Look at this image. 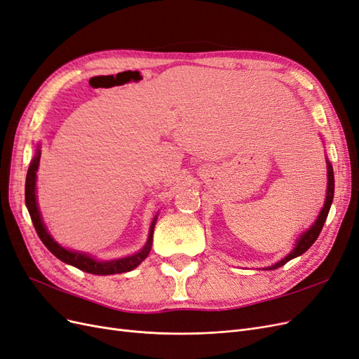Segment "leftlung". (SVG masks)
<instances>
[{"mask_svg":"<svg viewBox=\"0 0 359 359\" xmlns=\"http://www.w3.org/2000/svg\"><path fill=\"white\" fill-rule=\"evenodd\" d=\"M327 170H328V188H327V198H325V204H323V209L320 210L316 222L311 225L306 233L299 237V240L297 241V245L294 248V250L289 253L287 257H285L282 261H279L277 264L271 265V267H269V270H276L282 267V265H285L287 261H291L292 258L295 257H299L303 255V253L313 245V243L316 241V238L319 237L320 231H322V226L323 224H325L327 221V216H328V212H330V207H331V203H332V198H334V171H332V167L330 163H327Z\"/></svg>","mask_w":359,"mask_h":359,"instance_id":"left-lung-1","label":"left lung"}]
</instances>
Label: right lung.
<instances>
[{"label": "right lung", "mask_w": 359, "mask_h": 359, "mask_svg": "<svg viewBox=\"0 0 359 359\" xmlns=\"http://www.w3.org/2000/svg\"><path fill=\"white\" fill-rule=\"evenodd\" d=\"M40 164V150H37L36 156H34L32 163L28 168L27 172V182H25V203L28 207V212L31 216V221L34 224V228H36L37 234L40 237V240L44 243V246L48 248L53 255L61 259L65 264H70L73 267L90 273V274H98V276H107V274H121V273H126L134 270L137 265H140L149 255L150 248H152V241H154V228L156 224L158 216H155V219L152 221V225H150V231H149V238L146 246L135 253L133 257L128 258H122V259H114V261H97L94 258H90L85 253H79V252H72L67 250L62 246L57 245V243L50 237V234L48 233V229L43 225L41 216L39 212L37 207V200H36V172Z\"/></svg>", "instance_id": "1"}]
</instances>
